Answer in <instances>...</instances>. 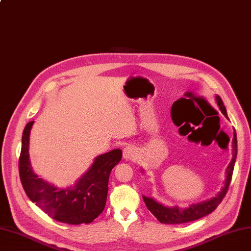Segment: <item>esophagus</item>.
Instances as JSON below:
<instances>
[{
  "label": "esophagus",
  "instance_id": "esophagus-1",
  "mask_svg": "<svg viewBox=\"0 0 251 251\" xmlns=\"http://www.w3.org/2000/svg\"><path fill=\"white\" fill-rule=\"evenodd\" d=\"M135 155H136V150L134 149V147L128 146V147L124 148V150H123L124 159H126V160H132V159H134Z\"/></svg>",
  "mask_w": 251,
  "mask_h": 251
}]
</instances>
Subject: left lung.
<instances>
[{
    "label": "left lung",
    "instance_id": "1",
    "mask_svg": "<svg viewBox=\"0 0 251 251\" xmlns=\"http://www.w3.org/2000/svg\"><path fill=\"white\" fill-rule=\"evenodd\" d=\"M216 100H217V103L219 105L221 112L225 115L226 118H228L227 111H226L225 105H224V103H223L222 99L219 96H217ZM233 135H234L233 140H232L233 157L231 160V163L229 164V166L227 168L225 185H224V188L222 189V191L212 200L201 202V203H197V204H192L189 207L184 208V209H180L177 206L167 207L159 202H156L154 200L151 199V197L142 196V199H143L144 202H146L148 208L151 210V213L157 220H159L163 224H183V223L199 220V219L214 212V210L218 207V205L222 202L224 196L226 195L228 188L230 186V183H231L234 165H235L236 156H237V135H236L235 129H234Z\"/></svg>",
    "mask_w": 251,
    "mask_h": 251
}]
</instances>
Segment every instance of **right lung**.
<instances>
[{
    "instance_id": "1",
    "label": "right lung",
    "mask_w": 251,
    "mask_h": 251,
    "mask_svg": "<svg viewBox=\"0 0 251 251\" xmlns=\"http://www.w3.org/2000/svg\"><path fill=\"white\" fill-rule=\"evenodd\" d=\"M34 121L26 124L22 135L19 175L23 189L38 207L58 222L79 225L89 224L103 210L112 169L121 161L122 151L113 150L96 157L87 172L75 186L59 189L39 178L29 161V134Z\"/></svg>"
}]
</instances>
